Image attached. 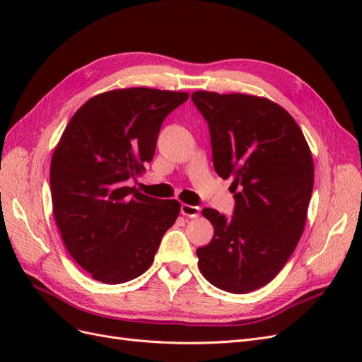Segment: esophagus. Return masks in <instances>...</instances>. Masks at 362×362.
I'll return each mask as SVG.
<instances>
[{"label": "esophagus", "instance_id": "obj_1", "mask_svg": "<svg viewBox=\"0 0 362 362\" xmlns=\"http://www.w3.org/2000/svg\"><path fill=\"white\" fill-rule=\"evenodd\" d=\"M181 214L185 217H198L199 216V206L189 205V204H182L181 205Z\"/></svg>", "mask_w": 362, "mask_h": 362}]
</instances>
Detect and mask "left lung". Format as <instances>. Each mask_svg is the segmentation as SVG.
<instances>
[{
	"instance_id": "1",
	"label": "left lung",
	"mask_w": 362,
	"mask_h": 362,
	"mask_svg": "<svg viewBox=\"0 0 362 362\" xmlns=\"http://www.w3.org/2000/svg\"><path fill=\"white\" fill-rule=\"evenodd\" d=\"M193 104L206 120L213 164L231 178L234 216L213 208L211 242L196 250L199 270L214 287L243 294L266 286L302 237L314 185V163L290 113L266 98L199 90Z\"/></svg>"
}]
</instances>
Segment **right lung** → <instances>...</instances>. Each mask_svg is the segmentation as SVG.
<instances>
[{
  "mask_svg": "<svg viewBox=\"0 0 362 362\" xmlns=\"http://www.w3.org/2000/svg\"><path fill=\"white\" fill-rule=\"evenodd\" d=\"M187 92L131 87L83 104L52 154V213L71 257L104 284L128 282L154 261L181 205L127 185L154 158L163 120Z\"/></svg>",
  "mask_w": 362,
  "mask_h": 362,
  "instance_id": "right-lung-1",
  "label": "right lung"
}]
</instances>
